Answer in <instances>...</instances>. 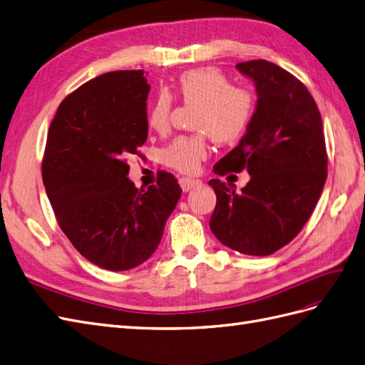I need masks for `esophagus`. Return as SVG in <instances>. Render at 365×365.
I'll return each mask as SVG.
<instances>
[{"mask_svg":"<svg viewBox=\"0 0 365 365\" xmlns=\"http://www.w3.org/2000/svg\"><path fill=\"white\" fill-rule=\"evenodd\" d=\"M202 182L197 180V179H191V177H182L180 179V186L183 191H191L194 190L195 186H200Z\"/></svg>","mask_w":365,"mask_h":365,"instance_id":"obj_1","label":"esophagus"}]
</instances>
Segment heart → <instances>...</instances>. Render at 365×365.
Listing matches in <instances>:
<instances>
[{
	"mask_svg": "<svg viewBox=\"0 0 365 365\" xmlns=\"http://www.w3.org/2000/svg\"><path fill=\"white\" fill-rule=\"evenodd\" d=\"M194 106L190 135H179L160 153L162 162L180 173H194L208 154L210 135L217 143H231L245 133L256 109L255 92L232 85L217 68H195L183 72L170 92H160L148 109V126L158 134L170 128L173 100Z\"/></svg>",
	"mask_w": 365,
	"mask_h": 365,
	"instance_id": "1",
	"label": "heart"
}]
</instances>
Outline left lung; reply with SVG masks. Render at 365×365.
<instances>
[{"label": "left lung", "mask_w": 365, "mask_h": 365, "mask_svg": "<svg viewBox=\"0 0 365 365\" xmlns=\"http://www.w3.org/2000/svg\"><path fill=\"white\" fill-rule=\"evenodd\" d=\"M257 89V106L240 143L214 165V174L248 171L236 191L210 180L217 195L210 228L242 255L268 256L289 244L310 219L327 179L321 112L293 73L267 60L236 64Z\"/></svg>", "instance_id": "1"}]
</instances>
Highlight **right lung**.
I'll list each match as a JSON object with an SVG mask.
<instances>
[{"instance_id":"1","label":"right lung","mask_w":365,"mask_h":365,"mask_svg":"<svg viewBox=\"0 0 365 365\" xmlns=\"http://www.w3.org/2000/svg\"><path fill=\"white\" fill-rule=\"evenodd\" d=\"M146 73L114 71L71 92L46 140L41 175L61 231L89 262L125 272L157 250L182 188L166 171L135 188L129 155L148 137Z\"/></svg>"}]
</instances>
